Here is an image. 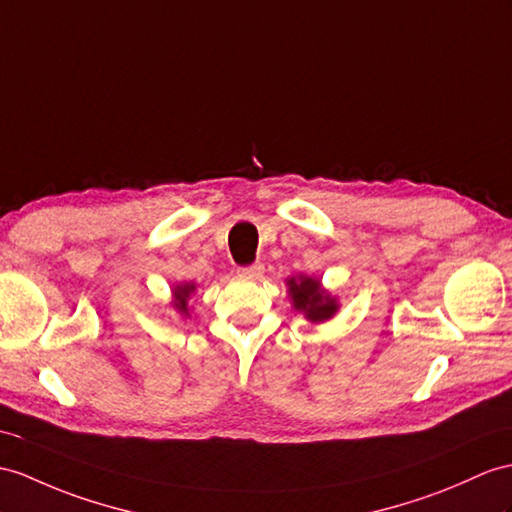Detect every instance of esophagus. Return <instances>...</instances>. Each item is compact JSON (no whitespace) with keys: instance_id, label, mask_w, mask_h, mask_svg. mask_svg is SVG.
I'll list each match as a JSON object with an SVG mask.
<instances>
[{"instance_id":"obj_1","label":"esophagus","mask_w":512,"mask_h":512,"mask_svg":"<svg viewBox=\"0 0 512 512\" xmlns=\"http://www.w3.org/2000/svg\"><path fill=\"white\" fill-rule=\"evenodd\" d=\"M236 273H239V278H245V280H258V278H263L265 267H263V263H254L247 267H239L236 269Z\"/></svg>"}]
</instances>
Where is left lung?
Returning <instances> with one entry per match:
<instances>
[{
  "instance_id": "left-lung-1",
  "label": "left lung",
  "mask_w": 512,
  "mask_h": 512,
  "mask_svg": "<svg viewBox=\"0 0 512 512\" xmlns=\"http://www.w3.org/2000/svg\"><path fill=\"white\" fill-rule=\"evenodd\" d=\"M286 286H289L291 306L297 313H302L310 323L330 321L339 313V299H336V295H332L328 289H323L319 278L299 273V276L286 278Z\"/></svg>"
}]
</instances>
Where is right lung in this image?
Instances as JSON below:
<instances>
[{
  "instance_id": "right-lung-1",
  "label": "right lung",
  "mask_w": 512,
  "mask_h": 512,
  "mask_svg": "<svg viewBox=\"0 0 512 512\" xmlns=\"http://www.w3.org/2000/svg\"><path fill=\"white\" fill-rule=\"evenodd\" d=\"M195 282H180V284H173L171 289V306L178 310L182 317H191V306H189V299L195 293Z\"/></svg>"
}]
</instances>
